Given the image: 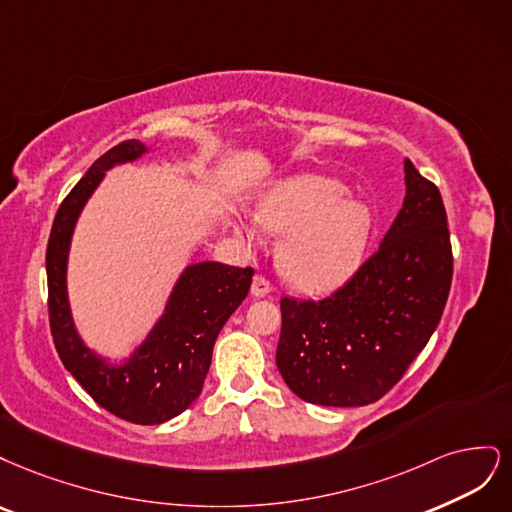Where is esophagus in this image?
Here are the masks:
<instances>
[{
	"mask_svg": "<svg viewBox=\"0 0 512 512\" xmlns=\"http://www.w3.org/2000/svg\"><path fill=\"white\" fill-rule=\"evenodd\" d=\"M251 293L255 295V298H270V295L274 293V287H272V283H270V280H268L266 276L257 274V276L253 278Z\"/></svg>",
	"mask_w": 512,
	"mask_h": 512,
	"instance_id": "34e87169",
	"label": "esophagus"
}]
</instances>
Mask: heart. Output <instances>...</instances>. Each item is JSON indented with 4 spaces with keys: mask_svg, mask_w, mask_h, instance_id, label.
<instances>
[{
    "mask_svg": "<svg viewBox=\"0 0 512 512\" xmlns=\"http://www.w3.org/2000/svg\"><path fill=\"white\" fill-rule=\"evenodd\" d=\"M342 197L340 183L312 174L285 180L263 197L261 223L289 234L280 246V266L302 289H332L357 268L370 214Z\"/></svg>",
    "mask_w": 512,
    "mask_h": 512,
    "instance_id": "b5f03b06",
    "label": "heart"
}]
</instances>
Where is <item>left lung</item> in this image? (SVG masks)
Returning a JSON list of instances; mask_svg holds the SVG:
<instances>
[{"mask_svg":"<svg viewBox=\"0 0 512 512\" xmlns=\"http://www.w3.org/2000/svg\"><path fill=\"white\" fill-rule=\"evenodd\" d=\"M404 170V206L349 283L323 300L280 298L276 366L310 404L381 400L440 323L453 278L447 210L410 159Z\"/></svg>","mask_w":512,"mask_h":512,"instance_id":"obj_1","label":"left lung"}]
</instances>
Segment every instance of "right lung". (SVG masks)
<instances>
[{
	"mask_svg": "<svg viewBox=\"0 0 512 512\" xmlns=\"http://www.w3.org/2000/svg\"><path fill=\"white\" fill-rule=\"evenodd\" d=\"M144 153V144L125 140L97 159L61 202L46 246L48 321L59 359L91 398L129 423L155 425L187 410L202 393L212 346L221 327L251 289L253 268L217 261L193 263L172 293L142 349L121 368H110L80 342L65 295V259L80 208L114 163Z\"/></svg>",
	"mask_w": 512,
	"mask_h": 512,
	"instance_id": "1",
	"label": "right lung"
}]
</instances>
